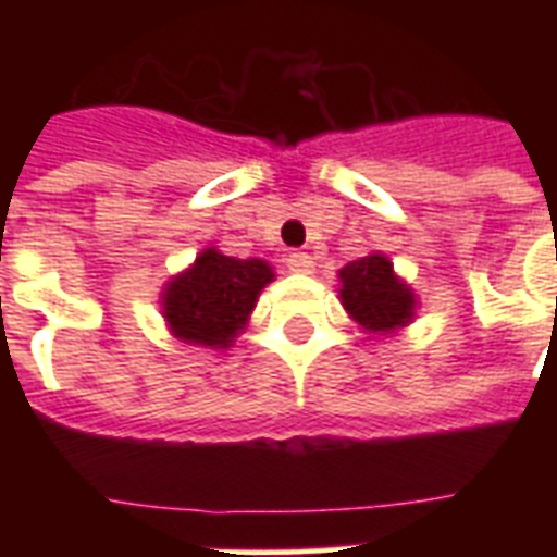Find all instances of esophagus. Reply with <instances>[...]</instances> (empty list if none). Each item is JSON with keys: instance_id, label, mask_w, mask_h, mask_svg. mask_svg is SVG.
<instances>
[{"instance_id": "34e87169", "label": "esophagus", "mask_w": 557, "mask_h": 557, "mask_svg": "<svg viewBox=\"0 0 557 557\" xmlns=\"http://www.w3.org/2000/svg\"><path fill=\"white\" fill-rule=\"evenodd\" d=\"M288 271H295V274H314V260L306 251H292L286 257Z\"/></svg>"}]
</instances>
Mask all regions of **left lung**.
<instances>
[{
	"label": "left lung",
	"mask_w": 557,
	"mask_h": 557,
	"mask_svg": "<svg viewBox=\"0 0 557 557\" xmlns=\"http://www.w3.org/2000/svg\"><path fill=\"white\" fill-rule=\"evenodd\" d=\"M338 300L367 335H396L419 309L413 286L393 269L387 253L370 251L338 271Z\"/></svg>",
	"instance_id": "8db88e82"
}]
</instances>
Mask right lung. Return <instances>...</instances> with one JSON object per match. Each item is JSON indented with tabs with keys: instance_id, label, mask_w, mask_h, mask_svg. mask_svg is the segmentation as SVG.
I'll list each match as a JSON object with an SVG mask.
<instances>
[{
	"instance_id": "1",
	"label": "right lung",
	"mask_w": 557,
	"mask_h": 557,
	"mask_svg": "<svg viewBox=\"0 0 557 557\" xmlns=\"http://www.w3.org/2000/svg\"><path fill=\"white\" fill-rule=\"evenodd\" d=\"M274 280V269L260 257L236 260L208 245L185 271L161 288V318L173 338L190 347H234L251 321L260 292Z\"/></svg>"
}]
</instances>
